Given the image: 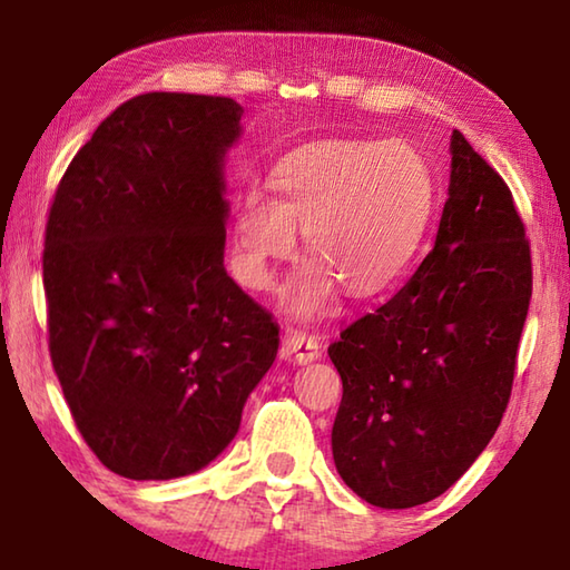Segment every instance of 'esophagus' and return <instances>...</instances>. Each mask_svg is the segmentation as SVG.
<instances>
[{"label":"esophagus","instance_id":"obj_1","mask_svg":"<svg viewBox=\"0 0 570 570\" xmlns=\"http://www.w3.org/2000/svg\"><path fill=\"white\" fill-rule=\"evenodd\" d=\"M284 344H286V350L294 354V360L298 364H308V362L320 360V356H322L320 340H316L314 334L302 332V330H286Z\"/></svg>","mask_w":570,"mask_h":570}]
</instances>
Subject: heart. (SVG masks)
<instances>
[{"label": "heart", "mask_w": 570, "mask_h": 570, "mask_svg": "<svg viewBox=\"0 0 570 570\" xmlns=\"http://www.w3.org/2000/svg\"><path fill=\"white\" fill-rule=\"evenodd\" d=\"M276 198L250 190L234 218V276L268 292L276 264L296 248L302 228L312 256L288 282L294 316H320L336 288L372 298L400 282L417 256L435 210V176L407 142L314 140L274 168Z\"/></svg>", "instance_id": "obj_1"}]
</instances>
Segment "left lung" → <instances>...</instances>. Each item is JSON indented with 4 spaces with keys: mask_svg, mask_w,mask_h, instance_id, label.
Here are the masks:
<instances>
[{
    "mask_svg": "<svg viewBox=\"0 0 570 570\" xmlns=\"http://www.w3.org/2000/svg\"><path fill=\"white\" fill-rule=\"evenodd\" d=\"M435 248L330 356L342 377L334 465L377 508H414L465 475L513 390L533 264L513 193L452 132Z\"/></svg>",
    "mask_w": 570,
    "mask_h": 570,
    "instance_id": "8db88e82",
    "label": "left lung"
}]
</instances>
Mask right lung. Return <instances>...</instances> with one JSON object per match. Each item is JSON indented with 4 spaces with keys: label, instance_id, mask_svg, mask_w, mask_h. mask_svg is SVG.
<instances>
[{
    "label": "right lung",
    "instance_id": "add662e5",
    "mask_svg": "<svg viewBox=\"0 0 570 570\" xmlns=\"http://www.w3.org/2000/svg\"><path fill=\"white\" fill-rule=\"evenodd\" d=\"M240 115L216 95H138L55 190L42 254L52 366L80 435L122 478L206 468L276 360L272 314L224 268V158Z\"/></svg>",
    "mask_w": 570,
    "mask_h": 570
}]
</instances>
